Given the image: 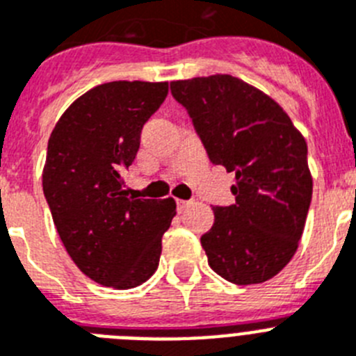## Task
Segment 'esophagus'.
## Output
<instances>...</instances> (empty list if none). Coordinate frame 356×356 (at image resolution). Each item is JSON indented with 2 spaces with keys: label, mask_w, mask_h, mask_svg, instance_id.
<instances>
[{
  "label": "esophagus",
  "mask_w": 356,
  "mask_h": 356,
  "mask_svg": "<svg viewBox=\"0 0 356 356\" xmlns=\"http://www.w3.org/2000/svg\"><path fill=\"white\" fill-rule=\"evenodd\" d=\"M188 205H191V201L188 200H176V207H178V210H185Z\"/></svg>",
  "instance_id": "obj_1"
}]
</instances>
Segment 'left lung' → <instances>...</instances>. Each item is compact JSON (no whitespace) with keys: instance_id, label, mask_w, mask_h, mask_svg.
<instances>
[{"instance_id":"obj_1","label":"left lung","mask_w":356,"mask_h":356,"mask_svg":"<svg viewBox=\"0 0 356 356\" xmlns=\"http://www.w3.org/2000/svg\"><path fill=\"white\" fill-rule=\"evenodd\" d=\"M213 165L235 172V203L213 207L201 235L209 266L237 285L262 284L294 257L312 201L307 143L282 106L229 74L171 81Z\"/></svg>"}]
</instances>
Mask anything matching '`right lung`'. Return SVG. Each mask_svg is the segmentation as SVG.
Returning a JSON list of instances; mask_svg holds the SVG:
<instances>
[{
    "instance_id": "obj_1",
    "label": "right lung",
    "mask_w": 356,
    "mask_h": 356,
    "mask_svg": "<svg viewBox=\"0 0 356 356\" xmlns=\"http://www.w3.org/2000/svg\"><path fill=\"white\" fill-rule=\"evenodd\" d=\"M168 83L110 81L72 103L48 143L44 197L72 262L105 287L134 289L156 271L176 203L128 196L124 171Z\"/></svg>"
}]
</instances>
